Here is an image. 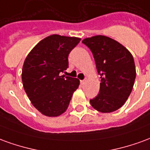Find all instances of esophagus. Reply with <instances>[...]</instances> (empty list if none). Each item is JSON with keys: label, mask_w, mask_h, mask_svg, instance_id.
<instances>
[{"label": "esophagus", "mask_w": 150, "mask_h": 150, "mask_svg": "<svg viewBox=\"0 0 150 150\" xmlns=\"http://www.w3.org/2000/svg\"><path fill=\"white\" fill-rule=\"evenodd\" d=\"M85 82H86V79H83V80H80V83H81L82 84H84Z\"/></svg>", "instance_id": "esophagus-1"}]
</instances>
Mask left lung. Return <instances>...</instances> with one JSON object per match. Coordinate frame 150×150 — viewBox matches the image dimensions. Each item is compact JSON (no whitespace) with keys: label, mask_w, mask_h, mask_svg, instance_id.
Listing matches in <instances>:
<instances>
[{"label":"left lung","mask_w":150,"mask_h":150,"mask_svg":"<svg viewBox=\"0 0 150 150\" xmlns=\"http://www.w3.org/2000/svg\"><path fill=\"white\" fill-rule=\"evenodd\" d=\"M91 50L100 75V91L90 100L100 112H112L122 107L133 88L136 67L133 57L125 47L110 38L97 35L83 40Z\"/></svg>","instance_id":"1"}]
</instances>
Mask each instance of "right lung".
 <instances>
[{
	"label": "right lung",
	"instance_id": "obj_1",
	"mask_svg": "<svg viewBox=\"0 0 150 150\" xmlns=\"http://www.w3.org/2000/svg\"><path fill=\"white\" fill-rule=\"evenodd\" d=\"M80 38L53 34L29 53L22 67L25 91L32 104L47 116H58L70 104L79 80L60 75L68 67V55Z\"/></svg>",
	"mask_w": 150,
	"mask_h": 150
}]
</instances>
